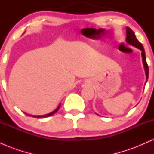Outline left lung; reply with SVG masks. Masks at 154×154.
I'll return each mask as SVG.
<instances>
[{
    "label": "left lung",
    "instance_id": "obj_1",
    "mask_svg": "<svg viewBox=\"0 0 154 154\" xmlns=\"http://www.w3.org/2000/svg\"><path fill=\"white\" fill-rule=\"evenodd\" d=\"M126 35H127V38H126V40L127 42L130 45H133L137 48H139L140 50L142 51L141 54H142V58H143V66H144V69H145V71H146V80H148V66L147 64V62H146V53H145L143 46V45L141 44L138 40H137L136 38L135 33L130 28L127 27L126 28Z\"/></svg>",
    "mask_w": 154,
    "mask_h": 154
}]
</instances>
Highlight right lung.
Segmentation results:
<instances>
[{"label":"right lung","instance_id":"1","mask_svg":"<svg viewBox=\"0 0 154 154\" xmlns=\"http://www.w3.org/2000/svg\"><path fill=\"white\" fill-rule=\"evenodd\" d=\"M60 106H61V105H59V106H58L57 109H56V110H54V111H53V112L50 113V114H45V115H42V116H34V115H30V114H26V115H27V116H32V117H37V118H44V117H48V116H51V115H53V114H55V113H56V112H57V111L59 110V109Z\"/></svg>","mask_w":154,"mask_h":154}]
</instances>
